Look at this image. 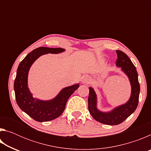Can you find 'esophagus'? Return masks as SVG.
I'll list each match as a JSON object with an SVG mask.
<instances>
[{
    "label": "esophagus",
    "instance_id": "esophagus-1",
    "mask_svg": "<svg viewBox=\"0 0 151 151\" xmlns=\"http://www.w3.org/2000/svg\"><path fill=\"white\" fill-rule=\"evenodd\" d=\"M81 83L84 85H88L91 83V78L88 76H83L82 78Z\"/></svg>",
    "mask_w": 151,
    "mask_h": 151
}]
</instances>
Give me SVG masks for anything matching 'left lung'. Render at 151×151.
Returning a JSON list of instances; mask_svg holds the SVG:
<instances>
[{
    "label": "left lung",
    "instance_id": "1",
    "mask_svg": "<svg viewBox=\"0 0 151 151\" xmlns=\"http://www.w3.org/2000/svg\"><path fill=\"white\" fill-rule=\"evenodd\" d=\"M116 52L118 57L116 66L121 68V70L128 76L131 83V93L129 101L126 103L115 107L111 111H101L97 108V96L95 91L91 86L89 87L88 99L89 112L96 121L108 125L121 124L133 113L139 104L140 93V85L136 67L124 52L119 50H116Z\"/></svg>",
    "mask_w": 151,
    "mask_h": 151
}]
</instances>
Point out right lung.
<instances>
[{
  "instance_id": "right-lung-1",
  "label": "right lung",
  "mask_w": 151,
  "mask_h": 151,
  "mask_svg": "<svg viewBox=\"0 0 151 151\" xmlns=\"http://www.w3.org/2000/svg\"><path fill=\"white\" fill-rule=\"evenodd\" d=\"M65 51L62 48L39 47L28 54L17 68L14 90L17 103L20 109L38 122L50 121L60 116L65 109L69 97L79 87V84L63 88L54 99L42 101L34 98L28 86V76L30 67L40 56L58 54Z\"/></svg>"
}]
</instances>
